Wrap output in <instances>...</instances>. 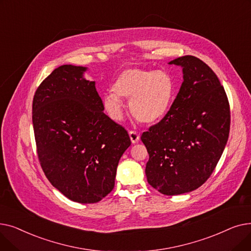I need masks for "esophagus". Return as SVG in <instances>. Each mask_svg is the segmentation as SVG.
Listing matches in <instances>:
<instances>
[{
	"mask_svg": "<svg viewBox=\"0 0 251 251\" xmlns=\"http://www.w3.org/2000/svg\"><path fill=\"white\" fill-rule=\"evenodd\" d=\"M129 136H130L131 142H132V143H137L140 139V135L136 132V131H130Z\"/></svg>",
	"mask_w": 251,
	"mask_h": 251,
	"instance_id": "34e87169",
	"label": "esophagus"
}]
</instances>
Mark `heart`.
I'll use <instances>...</instances> for the list:
<instances>
[{
  "label": "heart",
  "instance_id": "obj_1",
  "mask_svg": "<svg viewBox=\"0 0 251 251\" xmlns=\"http://www.w3.org/2000/svg\"><path fill=\"white\" fill-rule=\"evenodd\" d=\"M113 92L102 97L105 111L115 119L123 117V102L128 100L131 114L144 124H154L164 119L176 97L174 79L168 72L143 68H127L117 77Z\"/></svg>",
  "mask_w": 251,
  "mask_h": 251
}]
</instances>
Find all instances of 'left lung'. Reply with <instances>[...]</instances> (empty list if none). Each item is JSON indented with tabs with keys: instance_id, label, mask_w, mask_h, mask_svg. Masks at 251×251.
<instances>
[{
	"instance_id": "left-lung-1",
	"label": "left lung",
	"mask_w": 251,
	"mask_h": 251,
	"mask_svg": "<svg viewBox=\"0 0 251 251\" xmlns=\"http://www.w3.org/2000/svg\"><path fill=\"white\" fill-rule=\"evenodd\" d=\"M183 82L168 115L143 132L150 154L146 175L154 189L178 195L201 187L226 147L230 105L218 76L201 59L184 56Z\"/></svg>"
}]
</instances>
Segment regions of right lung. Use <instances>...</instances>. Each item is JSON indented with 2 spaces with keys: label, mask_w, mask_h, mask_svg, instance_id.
Returning a JSON list of instances; mask_svg holds the SVG:
<instances>
[{
  "label": "right lung",
  "mask_w": 251,
  "mask_h": 251,
  "mask_svg": "<svg viewBox=\"0 0 251 251\" xmlns=\"http://www.w3.org/2000/svg\"><path fill=\"white\" fill-rule=\"evenodd\" d=\"M86 67L63 65L35 91L32 124L39 163L55 188L79 203H95L115 186L131 141L104 110Z\"/></svg>",
  "instance_id": "1"
}]
</instances>
